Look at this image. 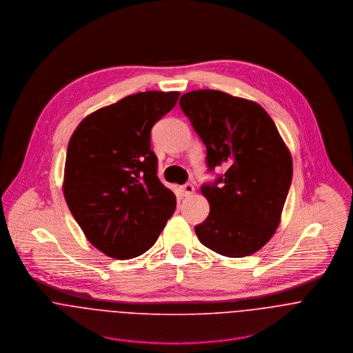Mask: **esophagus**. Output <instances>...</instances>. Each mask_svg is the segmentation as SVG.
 Returning <instances> with one entry per match:
<instances>
[{"label":"esophagus","instance_id":"obj_1","mask_svg":"<svg viewBox=\"0 0 353 353\" xmlns=\"http://www.w3.org/2000/svg\"><path fill=\"white\" fill-rule=\"evenodd\" d=\"M181 189H182V194H183L185 197H188V196H192V194L194 193V186H193V185H190V183H186V185H183Z\"/></svg>","mask_w":353,"mask_h":353}]
</instances>
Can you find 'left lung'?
<instances>
[{"mask_svg":"<svg viewBox=\"0 0 353 353\" xmlns=\"http://www.w3.org/2000/svg\"><path fill=\"white\" fill-rule=\"evenodd\" d=\"M181 108L206 147V165L227 168L202 185L210 210L196 225L203 246L231 258L252 255L276 232L292 181V159L269 114L221 91L182 95Z\"/></svg>","mask_w":353,"mask_h":353,"instance_id":"obj_1","label":"left lung"}]
</instances>
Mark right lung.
I'll return each mask as SVG.
<instances>
[{
  "label": "right lung",
  "mask_w": 353,
  "mask_h": 353,
  "mask_svg": "<svg viewBox=\"0 0 353 353\" xmlns=\"http://www.w3.org/2000/svg\"><path fill=\"white\" fill-rule=\"evenodd\" d=\"M178 98L129 95L85 117L69 140L65 200L85 238L111 258L150 250L175 210L174 193L157 178L151 129Z\"/></svg>",
  "instance_id": "1"
}]
</instances>
